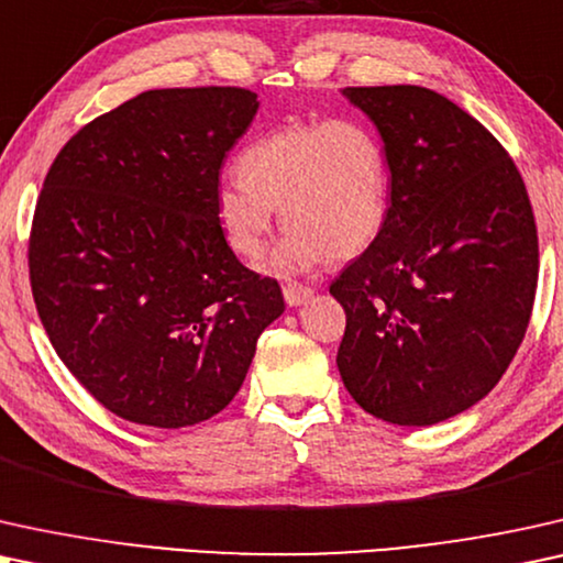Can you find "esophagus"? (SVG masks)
<instances>
[{
	"instance_id": "1",
	"label": "esophagus",
	"mask_w": 563,
	"mask_h": 563,
	"mask_svg": "<svg viewBox=\"0 0 563 563\" xmlns=\"http://www.w3.org/2000/svg\"><path fill=\"white\" fill-rule=\"evenodd\" d=\"M313 296V290L309 286H301V283H288L286 288H283V298H286L288 306H301L309 301Z\"/></svg>"
}]
</instances>
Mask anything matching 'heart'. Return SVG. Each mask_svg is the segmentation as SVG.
<instances>
[{"instance_id":"b5f03b06","label":"heart","mask_w":563,"mask_h":563,"mask_svg":"<svg viewBox=\"0 0 563 563\" xmlns=\"http://www.w3.org/2000/svg\"><path fill=\"white\" fill-rule=\"evenodd\" d=\"M239 167L242 175L216 187V216L231 250L257 260L283 211L288 231L267 257V273L290 277L327 257H357L386 227L388 156L357 120L283 125L246 146Z\"/></svg>"}]
</instances>
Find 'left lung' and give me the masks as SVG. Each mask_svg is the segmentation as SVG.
I'll list each match as a JSON object with an SVG mask.
<instances>
[{
	"label": "left lung",
	"instance_id": "left-lung-1",
	"mask_svg": "<svg viewBox=\"0 0 563 563\" xmlns=\"http://www.w3.org/2000/svg\"><path fill=\"white\" fill-rule=\"evenodd\" d=\"M391 169L386 227L329 286L347 313L336 368L404 427L482 401L512 363L538 286V231L515 162L466 110L415 85L347 87Z\"/></svg>",
	"mask_w": 563,
	"mask_h": 563
}]
</instances>
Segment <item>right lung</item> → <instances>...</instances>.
<instances>
[{
  "instance_id": "1",
  "label": "right lung",
  "mask_w": 563,
  "mask_h": 563,
  "mask_svg": "<svg viewBox=\"0 0 563 563\" xmlns=\"http://www.w3.org/2000/svg\"><path fill=\"white\" fill-rule=\"evenodd\" d=\"M257 108L242 87L148 89L71 136L43 183L27 250L37 317L71 376L129 422L219 415L286 311L216 216L223 156Z\"/></svg>"
}]
</instances>
